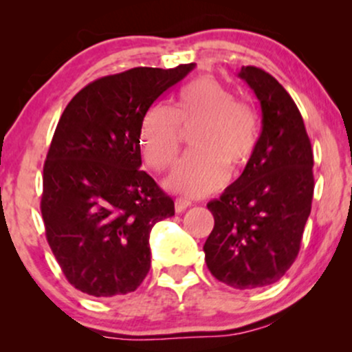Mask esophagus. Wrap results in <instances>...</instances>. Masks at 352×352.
<instances>
[{"label": "esophagus", "mask_w": 352, "mask_h": 352, "mask_svg": "<svg viewBox=\"0 0 352 352\" xmlns=\"http://www.w3.org/2000/svg\"><path fill=\"white\" fill-rule=\"evenodd\" d=\"M190 205H192V201L187 200V199H175V212L177 213H182L185 212Z\"/></svg>", "instance_id": "1"}]
</instances>
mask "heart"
<instances>
[{
  "label": "heart",
  "mask_w": 352,
  "mask_h": 352,
  "mask_svg": "<svg viewBox=\"0 0 352 352\" xmlns=\"http://www.w3.org/2000/svg\"><path fill=\"white\" fill-rule=\"evenodd\" d=\"M192 152L165 180V187L187 197L213 192L252 162L258 144V120L232 91L212 78H200L180 89L172 109L155 104L140 124V148L153 170L164 172L177 160L182 131H190Z\"/></svg>",
  "instance_id": "obj_1"
}]
</instances>
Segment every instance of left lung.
Returning <instances> with one entry per match:
<instances>
[{"instance_id":"obj_1","label":"left lung","mask_w":352,"mask_h":352,"mask_svg":"<svg viewBox=\"0 0 352 352\" xmlns=\"http://www.w3.org/2000/svg\"><path fill=\"white\" fill-rule=\"evenodd\" d=\"M261 106L252 162L220 199L208 201L215 227L204 245L218 281L235 289L276 283L300 253L314 192L313 151L286 89L260 67L238 72Z\"/></svg>"}]
</instances>
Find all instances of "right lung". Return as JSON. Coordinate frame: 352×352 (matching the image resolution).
Here are the masks:
<instances>
[{
  "label": "right lung",
  "instance_id": "add662e5",
  "mask_svg": "<svg viewBox=\"0 0 352 352\" xmlns=\"http://www.w3.org/2000/svg\"><path fill=\"white\" fill-rule=\"evenodd\" d=\"M195 64L134 67L80 89L60 116L43 168L46 238L67 281L111 298L135 292L151 270L148 236L173 200L140 170V124Z\"/></svg>",
  "mask_w": 352,
  "mask_h": 352
}]
</instances>
